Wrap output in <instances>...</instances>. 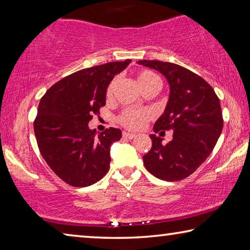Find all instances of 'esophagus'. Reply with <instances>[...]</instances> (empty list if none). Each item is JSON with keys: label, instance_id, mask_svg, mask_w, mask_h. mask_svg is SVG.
Returning <instances> with one entry per match:
<instances>
[{"label": "esophagus", "instance_id": "obj_1", "mask_svg": "<svg viewBox=\"0 0 250 250\" xmlns=\"http://www.w3.org/2000/svg\"><path fill=\"white\" fill-rule=\"evenodd\" d=\"M124 138H125V139H134V138H137V134H134V133H130V132H124Z\"/></svg>", "mask_w": 250, "mask_h": 250}]
</instances>
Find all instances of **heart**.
Segmentation results:
<instances>
[{
    "label": "heart",
    "instance_id": "heart-1",
    "mask_svg": "<svg viewBox=\"0 0 250 250\" xmlns=\"http://www.w3.org/2000/svg\"><path fill=\"white\" fill-rule=\"evenodd\" d=\"M137 83L140 89H145L146 87L159 84L160 86V78L154 73L150 70H141L137 75ZM116 80H112L107 88L105 96L110 99L113 95V89H115ZM152 118L151 111L146 109H126L121 113L119 117V122L126 129L130 130H139L146 125L147 120Z\"/></svg>",
    "mask_w": 250,
    "mask_h": 250
}]
</instances>
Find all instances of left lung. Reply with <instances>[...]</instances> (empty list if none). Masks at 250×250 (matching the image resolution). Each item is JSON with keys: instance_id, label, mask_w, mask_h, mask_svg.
Returning <instances> with one entry per match:
<instances>
[{"instance_id": "1", "label": "left lung", "mask_w": 250, "mask_h": 250, "mask_svg": "<svg viewBox=\"0 0 250 250\" xmlns=\"http://www.w3.org/2000/svg\"><path fill=\"white\" fill-rule=\"evenodd\" d=\"M138 64L158 70L167 80L170 96L153 130L155 133L173 131L167 143H163L161 135H150L152 147L143 155V164L160 180H183L208 158L222 133L219 99L208 83L180 65L160 61H139Z\"/></svg>"}]
</instances>
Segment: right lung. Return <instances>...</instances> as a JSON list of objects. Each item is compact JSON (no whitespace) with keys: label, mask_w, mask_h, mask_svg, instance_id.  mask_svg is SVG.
<instances>
[{"label":"right lung","mask_w":250,"mask_h":250,"mask_svg":"<svg viewBox=\"0 0 250 250\" xmlns=\"http://www.w3.org/2000/svg\"><path fill=\"white\" fill-rule=\"evenodd\" d=\"M131 59L82 69L53 84L41 99L34 121L37 146L55 174L67 184L84 188L107 174L110 146L121 130L103 133L89 128L94 115L105 104V92Z\"/></svg>","instance_id":"right-lung-1"}]
</instances>
